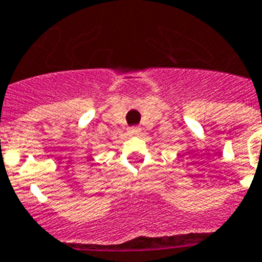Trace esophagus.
I'll list each match as a JSON object with an SVG mask.
<instances>
[{
  "instance_id": "34e87169",
  "label": "esophagus",
  "mask_w": 262,
  "mask_h": 262,
  "mask_svg": "<svg viewBox=\"0 0 262 262\" xmlns=\"http://www.w3.org/2000/svg\"><path fill=\"white\" fill-rule=\"evenodd\" d=\"M140 131H142V129H140V127H131L128 133L131 136H138L140 134Z\"/></svg>"
}]
</instances>
